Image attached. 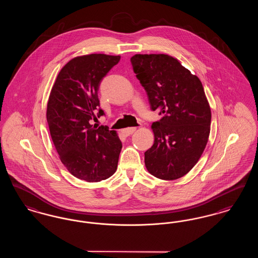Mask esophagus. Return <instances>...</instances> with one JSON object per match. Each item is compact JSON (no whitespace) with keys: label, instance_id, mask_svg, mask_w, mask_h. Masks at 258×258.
<instances>
[{"label":"esophagus","instance_id":"obj_1","mask_svg":"<svg viewBox=\"0 0 258 258\" xmlns=\"http://www.w3.org/2000/svg\"><path fill=\"white\" fill-rule=\"evenodd\" d=\"M136 131V127H126V128H123V134L125 136H128V135H133Z\"/></svg>","mask_w":258,"mask_h":258}]
</instances>
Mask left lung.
<instances>
[{
    "label": "left lung",
    "mask_w": 258,
    "mask_h": 258,
    "mask_svg": "<svg viewBox=\"0 0 258 258\" xmlns=\"http://www.w3.org/2000/svg\"><path fill=\"white\" fill-rule=\"evenodd\" d=\"M131 61L151 109L162 115L152 124L155 141L145 152L146 168L161 180L179 179L208 142L212 116L202 83L169 55L136 54Z\"/></svg>",
    "instance_id": "left-lung-1"
}]
</instances>
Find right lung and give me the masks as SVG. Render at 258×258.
Segmentation results:
<instances>
[{
    "label": "right lung",
    "instance_id": "obj_1",
    "mask_svg": "<svg viewBox=\"0 0 258 258\" xmlns=\"http://www.w3.org/2000/svg\"><path fill=\"white\" fill-rule=\"evenodd\" d=\"M120 56L90 54L74 58L58 74L47 103L46 119L60 160L74 177L100 182L117 169L122 142L108 126H93L104 112L98 91Z\"/></svg>",
    "mask_w": 258,
    "mask_h": 258
}]
</instances>
